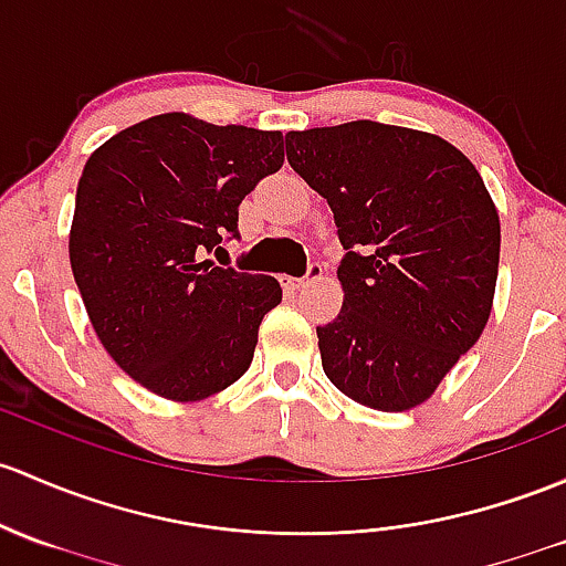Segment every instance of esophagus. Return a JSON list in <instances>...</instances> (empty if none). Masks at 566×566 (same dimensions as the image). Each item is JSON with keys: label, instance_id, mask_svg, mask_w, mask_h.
<instances>
[{"label": "esophagus", "instance_id": "esophagus-1", "mask_svg": "<svg viewBox=\"0 0 566 566\" xmlns=\"http://www.w3.org/2000/svg\"><path fill=\"white\" fill-rule=\"evenodd\" d=\"M319 276H323V265H319V263H312V265H308L306 276H301V279H284V284H287L290 290H301V287H306V284L317 282Z\"/></svg>", "mask_w": 566, "mask_h": 566}]
</instances>
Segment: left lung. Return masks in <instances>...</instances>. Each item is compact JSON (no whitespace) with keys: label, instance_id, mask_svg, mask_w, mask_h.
<instances>
[{"label":"left lung","instance_id":"left-lung-1","mask_svg":"<svg viewBox=\"0 0 566 566\" xmlns=\"http://www.w3.org/2000/svg\"><path fill=\"white\" fill-rule=\"evenodd\" d=\"M284 140L347 249L342 312L317 328L325 374L363 407H418L491 317L502 233L483 178L439 135L366 118Z\"/></svg>","mask_w":566,"mask_h":566}]
</instances>
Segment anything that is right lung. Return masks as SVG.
Masks as SVG:
<instances>
[{
	"mask_svg": "<svg viewBox=\"0 0 566 566\" xmlns=\"http://www.w3.org/2000/svg\"><path fill=\"white\" fill-rule=\"evenodd\" d=\"M282 163V133L189 113L133 124L88 157L70 265L97 338L146 390L200 401L252 363L282 287L208 254L238 238V206Z\"/></svg>",
	"mask_w": 566,
	"mask_h": 566,
	"instance_id": "add662e5",
	"label": "right lung"
}]
</instances>
